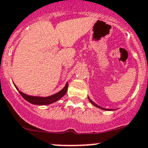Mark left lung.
<instances>
[{
    "mask_svg": "<svg viewBox=\"0 0 148 148\" xmlns=\"http://www.w3.org/2000/svg\"><path fill=\"white\" fill-rule=\"evenodd\" d=\"M88 99H89V101H90L91 103L92 104L93 106H95V107H97V108H101V109H103V110H105V111H112V109H108V108H103V107H101V106H98V105H97V104H96L95 103L93 102V101H92V100H91L90 98H89V96H88Z\"/></svg>",
    "mask_w": 148,
    "mask_h": 148,
    "instance_id": "left-lung-1",
    "label": "left lung"
}]
</instances>
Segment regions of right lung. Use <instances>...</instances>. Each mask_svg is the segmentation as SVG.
Here are the masks:
<instances>
[{
  "instance_id": "1",
  "label": "right lung",
  "mask_w": 148,
  "mask_h": 148,
  "mask_svg": "<svg viewBox=\"0 0 148 148\" xmlns=\"http://www.w3.org/2000/svg\"><path fill=\"white\" fill-rule=\"evenodd\" d=\"M14 84V83H13ZM14 86L16 89L18 90L20 94L21 95L22 97L25 99V101L29 102L30 103L34 104V105H39V106H45V105H49V104L53 103L56 102V101H59V99L62 98L64 95L67 92V87H68V82L66 83L64 87L59 91V92L56 93V94L52 95L47 96V97H39V96H32V95H28L25 94V93L22 92L21 91L19 90L17 86H16L14 84Z\"/></svg>"
}]
</instances>
